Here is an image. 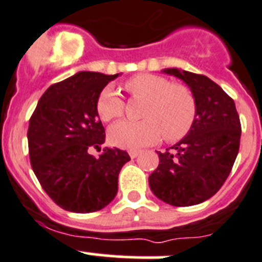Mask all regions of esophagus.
<instances>
[{"instance_id": "obj_1", "label": "esophagus", "mask_w": 262, "mask_h": 262, "mask_svg": "<svg viewBox=\"0 0 262 262\" xmlns=\"http://www.w3.org/2000/svg\"><path fill=\"white\" fill-rule=\"evenodd\" d=\"M139 154H141V151H137V150H130V151H129V156H130L132 159L137 158V156H138Z\"/></svg>"}]
</instances>
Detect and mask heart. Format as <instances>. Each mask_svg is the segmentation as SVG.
<instances>
[{"mask_svg":"<svg viewBox=\"0 0 262 262\" xmlns=\"http://www.w3.org/2000/svg\"><path fill=\"white\" fill-rule=\"evenodd\" d=\"M126 92L145 99L141 121L121 120L108 129V139L120 148H136L155 143L161 134L168 141H177L192 126L196 114V102L191 90L185 85L172 84L161 76H133L125 82ZM124 102L111 86L99 93L97 99L98 116L111 121L121 116Z\"/></svg>","mask_w":262,"mask_h":262,"instance_id":"obj_1","label":"heart"}]
</instances>
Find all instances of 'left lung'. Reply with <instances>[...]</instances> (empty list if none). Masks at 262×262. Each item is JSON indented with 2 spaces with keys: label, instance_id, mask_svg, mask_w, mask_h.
Returning a JSON list of instances; mask_svg holds the SVG:
<instances>
[{
  "label": "left lung",
  "instance_id": "8db88e82",
  "mask_svg": "<svg viewBox=\"0 0 262 262\" xmlns=\"http://www.w3.org/2000/svg\"><path fill=\"white\" fill-rule=\"evenodd\" d=\"M161 72L189 86L196 114L186 136L158 152L159 165L148 183L167 204L189 207L213 196L230 174L241 143V120L233 99L207 76L178 68Z\"/></svg>",
  "mask_w": 262,
  "mask_h": 262
}]
</instances>
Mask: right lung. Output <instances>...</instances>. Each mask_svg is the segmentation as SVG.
<instances>
[{
  "label": "right lung",
  "mask_w": 262,
  "mask_h": 262,
  "mask_svg": "<svg viewBox=\"0 0 262 262\" xmlns=\"http://www.w3.org/2000/svg\"><path fill=\"white\" fill-rule=\"evenodd\" d=\"M120 76L81 71L51 85L29 120L32 169L46 194L66 211L90 213L104 208L117 194V177L128 152L103 148L106 134L97 112L98 95Z\"/></svg>",
  "instance_id": "add662e5"
}]
</instances>
